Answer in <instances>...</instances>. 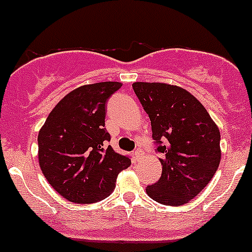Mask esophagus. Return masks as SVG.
Here are the masks:
<instances>
[{
	"mask_svg": "<svg viewBox=\"0 0 252 252\" xmlns=\"http://www.w3.org/2000/svg\"><path fill=\"white\" fill-rule=\"evenodd\" d=\"M141 154H142L141 149H137V150H135V151H133V156H135V158H140V156H141Z\"/></svg>",
	"mask_w": 252,
	"mask_h": 252,
	"instance_id": "1",
	"label": "esophagus"
}]
</instances>
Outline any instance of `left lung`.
Masks as SVG:
<instances>
[{
  "instance_id": "1",
  "label": "left lung",
  "mask_w": 252,
  "mask_h": 252,
  "mask_svg": "<svg viewBox=\"0 0 252 252\" xmlns=\"http://www.w3.org/2000/svg\"><path fill=\"white\" fill-rule=\"evenodd\" d=\"M133 92L151 121L162 174L146 188L155 201L188 204L201 192L220 165V131L190 92L166 84L135 82Z\"/></svg>"
}]
</instances>
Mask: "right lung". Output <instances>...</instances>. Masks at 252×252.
I'll use <instances>...</instances> for the list:
<instances>
[{
    "instance_id": "1",
    "label": "right lung",
    "mask_w": 252,
    "mask_h": 252,
    "mask_svg": "<svg viewBox=\"0 0 252 252\" xmlns=\"http://www.w3.org/2000/svg\"><path fill=\"white\" fill-rule=\"evenodd\" d=\"M121 86L98 82L73 90L55 106L38 132L42 174L68 201H101L131 165L130 156L107 145L111 136L105 127L106 103Z\"/></svg>"
}]
</instances>
